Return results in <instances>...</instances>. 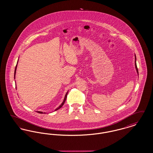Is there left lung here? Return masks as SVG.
Here are the masks:
<instances>
[{
  "instance_id": "8db88e82",
  "label": "left lung",
  "mask_w": 153,
  "mask_h": 153,
  "mask_svg": "<svg viewBox=\"0 0 153 153\" xmlns=\"http://www.w3.org/2000/svg\"><path fill=\"white\" fill-rule=\"evenodd\" d=\"M136 60H137V58H136V56L135 54V69H136V71H137V72L138 73V76L139 77L138 74V68H137V62H136Z\"/></svg>"
}]
</instances>
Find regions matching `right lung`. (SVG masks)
Here are the masks:
<instances>
[{
	"mask_svg": "<svg viewBox=\"0 0 153 153\" xmlns=\"http://www.w3.org/2000/svg\"><path fill=\"white\" fill-rule=\"evenodd\" d=\"M17 64H18V62H17ZM17 64H16V67H15V72H14V79L15 77V74H16V68H17ZM68 91L66 92V94L65 96V97H64V100H63V102H62L61 103V104L57 107L56 109H55V111H57V110H58V109H59L60 108H61L62 107V105H64V104L65 103V102L66 99V97H67V95H68ZM37 112H38V113H39V114H46V112H41V111H37Z\"/></svg>",
	"mask_w": 153,
	"mask_h": 153,
	"instance_id": "right-lung-1",
	"label": "right lung"
}]
</instances>
